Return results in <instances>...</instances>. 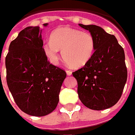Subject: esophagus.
I'll return each instance as SVG.
<instances>
[{
    "label": "esophagus",
    "instance_id": "esophagus-1",
    "mask_svg": "<svg viewBox=\"0 0 135 135\" xmlns=\"http://www.w3.org/2000/svg\"><path fill=\"white\" fill-rule=\"evenodd\" d=\"M66 74H67L68 76H71V74H72V72H71L70 70H66Z\"/></svg>",
    "mask_w": 135,
    "mask_h": 135
}]
</instances>
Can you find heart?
Instances as JSON below:
<instances>
[{
	"label": "heart",
	"instance_id": "b5f03b06",
	"mask_svg": "<svg viewBox=\"0 0 135 135\" xmlns=\"http://www.w3.org/2000/svg\"><path fill=\"white\" fill-rule=\"evenodd\" d=\"M95 48V40L90 33L70 27L56 29L51 33L50 40L43 44V50L50 61L59 60V50H62L63 59L69 66L79 68L90 61Z\"/></svg>",
	"mask_w": 135,
	"mask_h": 135
}]
</instances>
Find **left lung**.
<instances>
[{
	"label": "left lung",
	"instance_id": "1",
	"mask_svg": "<svg viewBox=\"0 0 135 135\" xmlns=\"http://www.w3.org/2000/svg\"><path fill=\"white\" fill-rule=\"evenodd\" d=\"M79 25L89 31L95 40L90 61L72 73L78 84L79 98L90 109H107L119 101L127 82L124 51L115 36L100 27Z\"/></svg>",
	"mask_w": 135,
	"mask_h": 135
}]
</instances>
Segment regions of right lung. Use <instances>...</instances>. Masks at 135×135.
Wrapping results in <instances>:
<instances>
[{
  "instance_id": "add662e5",
  "label": "right lung",
  "mask_w": 135,
  "mask_h": 135,
  "mask_svg": "<svg viewBox=\"0 0 135 135\" xmlns=\"http://www.w3.org/2000/svg\"><path fill=\"white\" fill-rule=\"evenodd\" d=\"M41 33L39 27L24 29L11 41L6 57V82L15 103L23 112L35 116L55 110L66 76L65 71L47 61Z\"/></svg>"
}]
</instances>
